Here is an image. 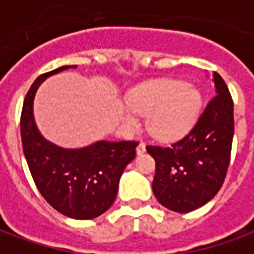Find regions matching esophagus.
Instances as JSON below:
<instances>
[{
	"label": "esophagus",
	"mask_w": 254,
	"mask_h": 254,
	"mask_svg": "<svg viewBox=\"0 0 254 254\" xmlns=\"http://www.w3.org/2000/svg\"><path fill=\"white\" fill-rule=\"evenodd\" d=\"M145 152V144L144 143H138V145L136 147V154L141 155Z\"/></svg>",
	"instance_id": "34e87169"
}]
</instances>
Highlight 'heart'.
<instances>
[{
    "label": "heart",
    "instance_id": "b5f03b06",
    "mask_svg": "<svg viewBox=\"0 0 254 254\" xmlns=\"http://www.w3.org/2000/svg\"><path fill=\"white\" fill-rule=\"evenodd\" d=\"M201 92L196 85L178 80H155L137 85L121 110L127 129L137 127V117L145 116L147 129L154 137L171 141L182 137L196 122L201 110Z\"/></svg>",
    "mask_w": 254,
    "mask_h": 254
}]
</instances>
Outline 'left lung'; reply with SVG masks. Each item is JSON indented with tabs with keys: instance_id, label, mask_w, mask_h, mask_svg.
Masks as SVG:
<instances>
[{
	"instance_id": "1",
	"label": "left lung",
	"mask_w": 254,
	"mask_h": 254,
	"mask_svg": "<svg viewBox=\"0 0 254 254\" xmlns=\"http://www.w3.org/2000/svg\"><path fill=\"white\" fill-rule=\"evenodd\" d=\"M215 98L187 136L170 147L148 145L156 171L155 197L163 207L185 213L212 200L227 173L234 136V106L229 88L213 72Z\"/></svg>"
}]
</instances>
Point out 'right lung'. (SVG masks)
<instances>
[{"mask_svg":"<svg viewBox=\"0 0 254 254\" xmlns=\"http://www.w3.org/2000/svg\"><path fill=\"white\" fill-rule=\"evenodd\" d=\"M76 67L64 65L36 78L25 96L20 127L25 160L42 196L67 218L87 220L113 205L120 178L138 144L99 140L81 148H64L43 137L34 117L36 91L47 77Z\"/></svg>","mask_w":254,"mask_h":254,"instance_id":"obj_1","label":"right lung"}]
</instances>
